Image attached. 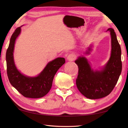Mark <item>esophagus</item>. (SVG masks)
Listing matches in <instances>:
<instances>
[{
  "mask_svg": "<svg viewBox=\"0 0 128 128\" xmlns=\"http://www.w3.org/2000/svg\"><path fill=\"white\" fill-rule=\"evenodd\" d=\"M76 56L74 54H70L67 56V59L70 61H73L75 59Z\"/></svg>",
  "mask_w": 128,
  "mask_h": 128,
  "instance_id": "obj_1",
  "label": "esophagus"
}]
</instances>
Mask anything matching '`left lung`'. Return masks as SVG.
I'll use <instances>...</instances> for the list:
<instances>
[{"label":"left lung","instance_id":"left-lung-1","mask_svg":"<svg viewBox=\"0 0 128 128\" xmlns=\"http://www.w3.org/2000/svg\"><path fill=\"white\" fill-rule=\"evenodd\" d=\"M107 31L110 32L111 36V56L101 70L94 72L84 56H79L75 62L78 68L76 80L77 88L84 96L89 99H98L108 96L114 88L122 72L120 44L114 30L109 28ZM91 50V46L85 54H89Z\"/></svg>","mask_w":128,"mask_h":128}]
</instances>
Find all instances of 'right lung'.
<instances>
[{
  "instance_id": "1",
  "label": "right lung",
  "mask_w": 128,
  "mask_h": 128,
  "mask_svg": "<svg viewBox=\"0 0 128 128\" xmlns=\"http://www.w3.org/2000/svg\"><path fill=\"white\" fill-rule=\"evenodd\" d=\"M21 32V27L16 28L11 37L6 50L7 74L12 85L24 97L38 98L47 94L52 86L54 75L63 65L64 58H57L49 62L45 68L36 77H28L21 74L16 68L13 56L16 39Z\"/></svg>"
}]
</instances>
